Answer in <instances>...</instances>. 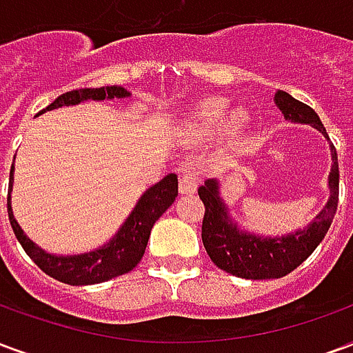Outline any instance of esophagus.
I'll use <instances>...</instances> for the list:
<instances>
[{
    "instance_id": "34e87169",
    "label": "esophagus",
    "mask_w": 353,
    "mask_h": 353,
    "mask_svg": "<svg viewBox=\"0 0 353 353\" xmlns=\"http://www.w3.org/2000/svg\"><path fill=\"white\" fill-rule=\"evenodd\" d=\"M199 183H200L199 172H194V170H187V172H183V176L179 177V192H181V194H192V192H196Z\"/></svg>"
}]
</instances>
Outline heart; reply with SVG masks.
<instances>
[{
    "label": "heart",
    "instance_id": "obj_1",
    "mask_svg": "<svg viewBox=\"0 0 353 353\" xmlns=\"http://www.w3.org/2000/svg\"><path fill=\"white\" fill-rule=\"evenodd\" d=\"M227 109H229V100H225L221 96H212V98L199 101L196 108L192 109V113L189 115L187 128L199 138H208L219 128V124L227 115ZM245 124H248V113L238 109L227 119L225 128H223V136L229 141L236 139L245 128Z\"/></svg>",
    "mask_w": 353,
    "mask_h": 353
}]
</instances>
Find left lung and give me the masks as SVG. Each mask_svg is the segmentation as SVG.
I'll return each mask as SVG.
<instances>
[{
	"label": "left lung",
	"mask_w": 353,
	"mask_h": 353,
	"mask_svg": "<svg viewBox=\"0 0 353 353\" xmlns=\"http://www.w3.org/2000/svg\"><path fill=\"white\" fill-rule=\"evenodd\" d=\"M274 101L285 121L312 124L329 139L325 126L310 105L295 100L283 90L276 92ZM331 159L333 166L329 174V200L325 208L306 229L280 238H263L238 229L236 223L230 219L229 208L219 196V181L206 179L204 185L199 187V196L206 208L202 221V242L210 259L225 272L245 280L281 278L303 265L325 238L339 206V157L334 145H331Z\"/></svg>",
	"instance_id": "8db88e82"
}]
</instances>
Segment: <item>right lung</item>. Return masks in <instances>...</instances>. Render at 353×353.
<instances>
[{
  "label": "right lung",
  "mask_w": 353,
  "mask_h": 353,
  "mask_svg": "<svg viewBox=\"0 0 353 353\" xmlns=\"http://www.w3.org/2000/svg\"><path fill=\"white\" fill-rule=\"evenodd\" d=\"M130 92L123 87H100V88H79L72 92L60 94L57 100L50 103L49 108L39 111L41 115L50 109L62 108V105H77L81 101L88 100H113V98H128ZM12 172L9 176V196H7V212L9 221L14 230V236L24 248L28 257L34 261L35 265L41 268L43 272L49 274L50 278L70 283V285H90V283H101L111 278H117L121 274L130 272L134 266L138 265L143 253H145L147 240L151 234V229L166 210H168L177 196V176L168 174L159 183L149 187L138 204L134 206L132 214L126 217L123 227L119 229L115 236L109 240L108 244L101 245L98 250L81 255H52L43 252L41 248L34 244L30 238L20 229V225L14 219L11 208V189H12Z\"/></svg>",
  "instance_id": "1"
}]
</instances>
